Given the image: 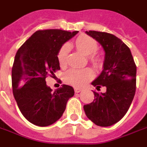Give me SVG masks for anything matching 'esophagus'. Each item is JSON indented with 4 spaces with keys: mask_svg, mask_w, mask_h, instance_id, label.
Returning a JSON list of instances; mask_svg holds the SVG:
<instances>
[{
    "mask_svg": "<svg viewBox=\"0 0 147 147\" xmlns=\"http://www.w3.org/2000/svg\"><path fill=\"white\" fill-rule=\"evenodd\" d=\"M74 90H75V92L76 93H80V91H82V90H83V89H81V88H78V87H75Z\"/></svg>",
    "mask_w": 147,
    "mask_h": 147,
    "instance_id": "esophagus-1",
    "label": "esophagus"
}]
</instances>
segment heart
<instances>
[{
  "instance_id": "b5f03b06",
  "label": "heart",
  "mask_w": 147,
  "mask_h": 147,
  "mask_svg": "<svg viewBox=\"0 0 147 147\" xmlns=\"http://www.w3.org/2000/svg\"><path fill=\"white\" fill-rule=\"evenodd\" d=\"M74 46L78 51L88 56V60L96 67H100L102 64L101 57L96 53L98 45L96 40L91 37L82 34L78 37L74 42ZM69 53L68 44H64L59 49L57 53V61L61 67L65 66L67 63V57ZM94 76L93 71L90 68L76 69L71 68L64 74L65 83L75 86H82L86 84Z\"/></svg>"
}]
</instances>
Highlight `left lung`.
<instances>
[{
	"mask_svg": "<svg viewBox=\"0 0 147 147\" xmlns=\"http://www.w3.org/2000/svg\"><path fill=\"white\" fill-rule=\"evenodd\" d=\"M102 45L105 51L103 70L93 86H105V93L93 91L94 102L83 106L86 117L101 127L120 120L128 110L136 90V65L130 49L112 34L86 31Z\"/></svg>",
	"mask_w": 147,
	"mask_h": 147,
	"instance_id": "8db88e82",
	"label": "left lung"
}]
</instances>
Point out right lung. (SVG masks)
Returning <instances> with one entry per match:
<instances>
[{"instance_id":"add662e5","label":"right lung","mask_w":147,"mask_h":147,"mask_svg":"<svg viewBox=\"0 0 147 147\" xmlns=\"http://www.w3.org/2000/svg\"><path fill=\"white\" fill-rule=\"evenodd\" d=\"M77 33L59 29L37 30L16 54L11 69L13 95L24 117L34 125L55 123L75 94L72 86L64 84L53 92L45 78L60 69L58 51Z\"/></svg>"}]
</instances>
